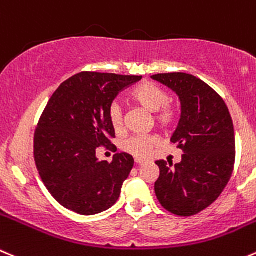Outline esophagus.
Listing matches in <instances>:
<instances>
[{
  "label": "esophagus",
  "mask_w": 256,
  "mask_h": 256,
  "mask_svg": "<svg viewBox=\"0 0 256 256\" xmlns=\"http://www.w3.org/2000/svg\"><path fill=\"white\" fill-rule=\"evenodd\" d=\"M134 162H136V164H137V166H142V164H144V163H147V162H146V160H140V158H136Z\"/></svg>",
  "instance_id": "34e87169"
}]
</instances>
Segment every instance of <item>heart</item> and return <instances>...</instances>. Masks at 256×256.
Wrapping results in <instances>:
<instances>
[{
  "label": "heart",
  "instance_id": "1",
  "mask_svg": "<svg viewBox=\"0 0 256 256\" xmlns=\"http://www.w3.org/2000/svg\"><path fill=\"white\" fill-rule=\"evenodd\" d=\"M133 103L140 108L153 113L156 124L163 130H170L176 126L178 120V109L172 102H170V94L167 90L153 82H144L133 89L130 93ZM109 123L116 133L123 130V113L118 104H113L109 109ZM157 144V138L153 136H136L124 140L122 150L137 158H148L153 148Z\"/></svg>",
  "mask_w": 256,
  "mask_h": 256
}]
</instances>
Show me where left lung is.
<instances>
[{
  "instance_id": "left-lung-1",
  "label": "left lung",
  "mask_w": 256,
  "mask_h": 256,
  "mask_svg": "<svg viewBox=\"0 0 256 256\" xmlns=\"http://www.w3.org/2000/svg\"><path fill=\"white\" fill-rule=\"evenodd\" d=\"M181 100V119L172 143L184 150L172 168L157 160L156 196L168 212L192 216L214 204L230 181L235 164V132L230 112L215 90L184 72L153 75Z\"/></svg>"
}]
</instances>
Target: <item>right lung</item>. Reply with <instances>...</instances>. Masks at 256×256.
Instances as JSON below:
<instances>
[{"mask_svg":"<svg viewBox=\"0 0 256 256\" xmlns=\"http://www.w3.org/2000/svg\"><path fill=\"white\" fill-rule=\"evenodd\" d=\"M140 79L78 72L62 82L46 104L34 134V158L45 187L68 210L96 215L119 198L134 160L116 153L108 162L99 160L96 153L99 147H116L109 109L122 90Z\"/></svg>","mask_w":256,"mask_h":256,"instance_id":"1","label":"right lung"}]
</instances>
